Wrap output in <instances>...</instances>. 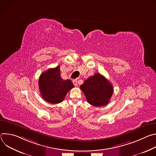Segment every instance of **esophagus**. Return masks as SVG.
Masks as SVG:
<instances>
[{
    "mask_svg": "<svg viewBox=\"0 0 156 156\" xmlns=\"http://www.w3.org/2000/svg\"><path fill=\"white\" fill-rule=\"evenodd\" d=\"M73 84H74L75 86H78V82H77V80H73Z\"/></svg>",
    "mask_w": 156,
    "mask_h": 156,
    "instance_id": "1",
    "label": "esophagus"
}]
</instances>
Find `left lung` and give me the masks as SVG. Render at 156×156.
Wrapping results in <instances>:
<instances>
[{"mask_svg":"<svg viewBox=\"0 0 156 156\" xmlns=\"http://www.w3.org/2000/svg\"><path fill=\"white\" fill-rule=\"evenodd\" d=\"M80 89L89 104L96 107L107 105L113 94V86L103 75L95 73L84 81Z\"/></svg>","mask_w":156,"mask_h":156,"instance_id":"left-lung-1","label":"left lung"}]
</instances>
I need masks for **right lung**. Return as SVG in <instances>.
<instances>
[{"instance_id":"1","label":"right lung","mask_w":156,"mask_h":156,"mask_svg":"<svg viewBox=\"0 0 156 156\" xmlns=\"http://www.w3.org/2000/svg\"><path fill=\"white\" fill-rule=\"evenodd\" d=\"M74 87L70 80H63L60 66L43 72L39 80V87L42 98L51 104L62 102L66 94Z\"/></svg>"}]
</instances>
